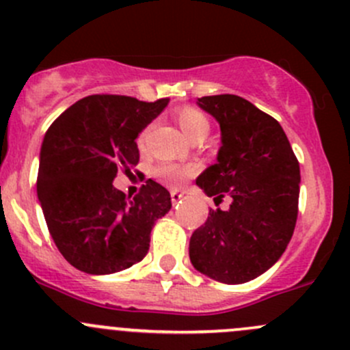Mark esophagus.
Segmentation results:
<instances>
[{"label": "esophagus", "instance_id": "34e87169", "mask_svg": "<svg viewBox=\"0 0 350 350\" xmlns=\"http://www.w3.org/2000/svg\"><path fill=\"white\" fill-rule=\"evenodd\" d=\"M181 200H183V194L179 193V191L172 189V191H171V201H172V206H176L178 203H181Z\"/></svg>", "mask_w": 350, "mask_h": 350}]
</instances>
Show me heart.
<instances>
[{
    "label": "heart",
    "mask_w": 350,
    "mask_h": 350,
    "mask_svg": "<svg viewBox=\"0 0 350 350\" xmlns=\"http://www.w3.org/2000/svg\"><path fill=\"white\" fill-rule=\"evenodd\" d=\"M178 119L179 127L189 139H194L196 135L208 134L209 132V122L206 116L201 110L194 107H185L178 112L176 116ZM196 172V165L193 164H174V163H165L159 164L154 167L152 174L159 179L161 183L169 186H179L186 178L193 176Z\"/></svg>",
    "instance_id": "obj_1"
}]
</instances>
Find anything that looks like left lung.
I'll list each match as a JSON object with an SVG mask.
<instances>
[{"label":"left lung","mask_w":350,"mask_h":350,"mask_svg":"<svg viewBox=\"0 0 350 350\" xmlns=\"http://www.w3.org/2000/svg\"><path fill=\"white\" fill-rule=\"evenodd\" d=\"M196 105L215 117L221 131L216 163L196 185L226 211L209 209L189 240L198 271L238 285L273 267L285 252L299 215L300 165L280 124L238 95H211Z\"/></svg>","instance_id":"8db88e82"}]
</instances>
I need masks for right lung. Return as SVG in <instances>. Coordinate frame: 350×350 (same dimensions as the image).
<instances>
[{
  "label": "right lung",
  "instance_id": "add662e5",
  "mask_svg": "<svg viewBox=\"0 0 350 350\" xmlns=\"http://www.w3.org/2000/svg\"><path fill=\"white\" fill-rule=\"evenodd\" d=\"M124 95H90L46 131L36 193L64 258L88 275H110L141 262L150 231L171 209V194L152 179L129 200L113 187L120 167L139 163L135 139L167 105Z\"/></svg>",
  "mask_w": 350,
  "mask_h": 350
}]
</instances>
